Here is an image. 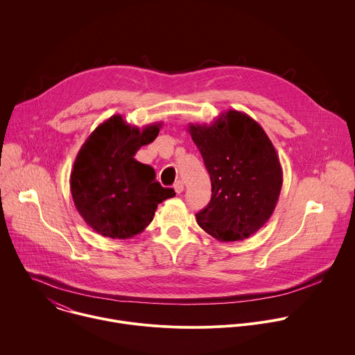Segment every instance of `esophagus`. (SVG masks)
Returning <instances> with one entry per match:
<instances>
[{"mask_svg":"<svg viewBox=\"0 0 355 355\" xmlns=\"http://www.w3.org/2000/svg\"><path fill=\"white\" fill-rule=\"evenodd\" d=\"M174 191H175L177 193H181V192L184 191V182H182V181H177V182L174 184Z\"/></svg>","mask_w":355,"mask_h":355,"instance_id":"1","label":"esophagus"}]
</instances>
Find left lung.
I'll list each match as a JSON object with an SVG mask.
<instances>
[{"instance_id":"8db88e82","label":"left lung","mask_w":355,"mask_h":355,"mask_svg":"<svg viewBox=\"0 0 355 355\" xmlns=\"http://www.w3.org/2000/svg\"><path fill=\"white\" fill-rule=\"evenodd\" d=\"M211 181L209 205L196 221L221 243L243 241L270 218L280 196L283 171L263 128L248 114L228 110L216 121L189 124Z\"/></svg>"}]
</instances>
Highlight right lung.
<instances>
[{"mask_svg":"<svg viewBox=\"0 0 355 355\" xmlns=\"http://www.w3.org/2000/svg\"><path fill=\"white\" fill-rule=\"evenodd\" d=\"M162 128H142L111 115L85 141L73 163L69 185L76 210L96 232L125 240L142 232L153 220L157 205L175 195L156 181L155 170L135 160Z\"/></svg>","mask_w":355,"mask_h":355,"instance_id":"obj_1","label":"right lung"}]
</instances>
